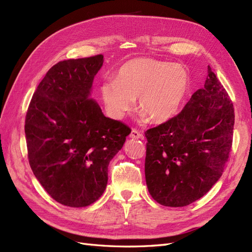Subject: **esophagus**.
<instances>
[{
    "label": "esophagus",
    "mask_w": 252,
    "mask_h": 252,
    "mask_svg": "<svg viewBox=\"0 0 252 252\" xmlns=\"http://www.w3.org/2000/svg\"><path fill=\"white\" fill-rule=\"evenodd\" d=\"M129 138L133 139V140H139V139L143 140L144 139V135L141 132H139L138 130H136V129H132L131 133L129 134Z\"/></svg>",
    "instance_id": "1"
}]
</instances>
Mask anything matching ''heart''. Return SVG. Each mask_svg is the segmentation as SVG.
Here are the masks:
<instances>
[{"label":"heart","instance_id":"heart-1","mask_svg":"<svg viewBox=\"0 0 252 252\" xmlns=\"http://www.w3.org/2000/svg\"><path fill=\"white\" fill-rule=\"evenodd\" d=\"M189 73L184 66L151 58H135L120 67L116 79L105 80L100 94L112 118L139 108L152 123L162 124L177 116L188 94Z\"/></svg>","mask_w":252,"mask_h":252}]
</instances>
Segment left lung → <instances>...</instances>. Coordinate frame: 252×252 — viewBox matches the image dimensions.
Instances as JSON below:
<instances>
[{
	"label": "left lung",
	"instance_id": "obj_1",
	"mask_svg": "<svg viewBox=\"0 0 252 252\" xmlns=\"http://www.w3.org/2000/svg\"><path fill=\"white\" fill-rule=\"evenodd\" d=\"M233 125L230 97L208 66L204 88L184 109L145 132V179L154 200L183 207L207 193L229 158Z\"/></svg>",
	"mask_w": 252,
	"mask_h": 252
}]
</instances>
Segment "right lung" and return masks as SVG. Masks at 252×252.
I'll use <instances>...</instances> for the list:
<instances>
[{
  "instance_id": "obj_1",
  "label": "right lung",
  "mask_w": 252,
  "mask_h": 252,
  "mask_svg": "<svg viewBox=\"0 0 252 252\" xmlns=\"http://www.w3.org/2000/svg\"><path fill=\"white\" fill-rule=\"evenodd\" d=\"M103 56L66 60L52 66L29 104L25 134L29 165L60 204L86 207L98 200L108 165L130 128L106 118L91 98Z\"/></svg>"
}]
</instances>
